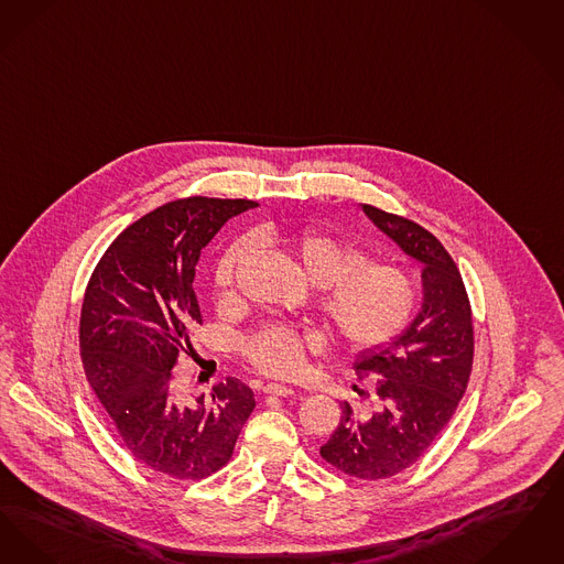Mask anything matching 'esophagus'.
<instances>
[{
	"label": "esophagus",
	"mask_w": 564,
	"mask_h": 564,
	"mask_svg": "<svg viewBox=\"0 0 564 564\" xmlns=\"http://www.w3.org/2000/svg\"><path fill=\"white\" fill-rule=\"evenodd\" d=\"M263 393H268V395H291V393H294V390L286 388V386L270 383V386H265V388H263Z\"/></svg>",
	"instance_id": "obj_1"
}]
</instances>
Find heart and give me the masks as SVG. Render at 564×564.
<instances>
[{"label":"heart","mask_w":564,"mask_h":564,"mask_svg":"<svg viewBox=\"0 0 564 564\" xmlns=\"http://www.w3.org/2000/svg\"><path fill=\"white\" fill-rule=\"evenodd\" d=\"M257 246L286 254L303 275L319 286V316L339 344L367 351L398 337L413 318L416 289L409 271L388 261H367V252L316 227L282 231L263 225L231 240L220 250L213 284L220 303L236 296L238 271ZM314 337L291 326L273 324L245 341L246 360L263 375L294 377L305 365Z\"/></svg>","instance_id":"b5f03b06"}]
</instances>
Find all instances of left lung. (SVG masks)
<instances>
[{
  "label": "left lung",
  "instance_id": "8db88e82",
  "mask_svg": "<svg viewBox=\"0 0 564 564\" xmlns=\"http://www.w3.org/2000/svg\"><path fill=\"white\" fill-rule=\"evenodd\" d=\"M362 208L423 265V303L402 335L358 356L356 372L372 377V390H356L370 406L344 402L319 455L347 476L381 480L413 466L457 411L474 362V326L462 273L441 240L415 220Z\"/></svg>",
  "mask_w": 564,
  "mask_h": 564
}]
</instances>
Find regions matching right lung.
Segmentation results:
<instances>
[{"mask_svg":"<svg viewBox=\"0 0 564 564\" xmlns=\"http://www.w3.org/2000/svg\"><path fill=\"white\" fill-rule=\"evenodd\" d=\"M252 199H174L128 225L93 271L79 316V354L98 402L130 451L153 471L202 480L231 459L254 393L236 377L187 404L172 381L202 324L197 259Z\"/></svg>","mask_w":564,"mask_h":564,"instance_id":"obj_1","label":"right lung"}]
</instances>
